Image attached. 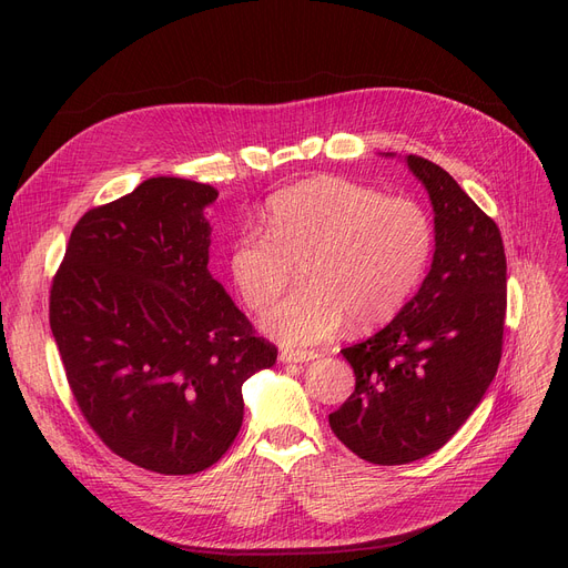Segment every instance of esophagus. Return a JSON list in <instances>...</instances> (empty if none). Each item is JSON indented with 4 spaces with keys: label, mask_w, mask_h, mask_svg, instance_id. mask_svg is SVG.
<instances>
[{
    "label": "esophagus",
    "mask_w": 568,
    "mask_h": 568,
    "mask_svg": "<svg viewBox=\"0 0 568 568\" xmlns=\"http://www.w3.org/2000/svg\"><path fill=\"white\" fill-rule=\"evenodd\" d=\"M317 359V352H300V349H283L278 354L281 364H304V362H313Z\"/></svg>",
    "instance_id": "34e87169"
}]
</instances>
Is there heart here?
<instances>
[{
	"mask_svg": "<svg viewBox=\"0 0 568 568\" xmlns=\"http://www.w3.org/2000/svg\"><path fill=\"white\" fill-rule=\"evenodd\" d=\"M264 232L230 248L232 283L251 311H266L300 266L302 290L262 320V332L300 349L389 322L419 287L435 230L422 204L384 197L343 176H313L266 202Z\"/></svg>",
	"mask_w": 568,
	"mask_h": 568,
	"instance_id": "1",
	"label": "heart"
}]
</instances>
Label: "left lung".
Masks as SVG:
<instances>
[{
	"mask_svg": "<svg viewBox=\"0 0 568 568\" xmlns=\"http://www.w3.org/2000/svg\"><path fill=\"white\" fill-rule=\"evenodd\" d=\"M405 163L435 212L430 272L382 332L341 349L356 384L329 414L336 437L375 465L426 458L456 435L497 373L506 315L499 227L449 172L414 154Z\"/></svg>",
	"mask_w": 568,
	"mask_h": 568,
	"instance_id": "left-lung-1",
	"label": "left lung"
}]
</instances>
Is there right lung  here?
Wrapping results in <instances>:
<instances>
[{
  "label": "right lung",
  "mask_w": 568,
  "mask_h": 568,
  "mask_svg": "<svg viewBox=\"0 0 568 568\" xmlns=\"http://www.w3.org/2000/svg\"><path fill=\"white\" fill-rule=\"evenodd\" d=\"M209 184L152 176L94 206L52 278L50 329L87 424L124 460L195 474L244 422L242 384L278 349L209 274Z\"/></svg>",
  "instance_id": "right-lung-1"
}]
</instances>
